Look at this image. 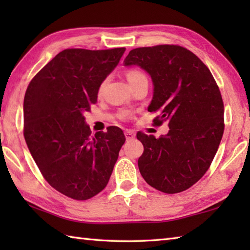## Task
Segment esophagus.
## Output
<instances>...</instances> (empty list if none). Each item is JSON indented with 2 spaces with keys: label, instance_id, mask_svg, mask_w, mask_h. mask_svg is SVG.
<instances>
[{
  "label": "esophagus",
  "instance_id": "34e87169",
  "mask_svg": "<svg viewBox=\"0 0 250 250\" xmlns=\"http://www.w3.org/2000/svg\"><path fill=\"white\" fill-rule=\"evenodd\" d=\"M125 135L126 141H131V140H133L134 137H135V133H134L133 131H131V130L125 131Z\"/></svg>",
  "mask_w": 250,
  "mask_h": 250
}]
</instances>
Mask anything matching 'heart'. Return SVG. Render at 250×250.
I'll use <instances>...</instances> for the list:
<instances>
[{
    "label": "heart",
    "mask_w": 250,
    "mask_h": 250,
    "mask_svg": "<svg viewBox=\"0 0 250 250\" xmlns=\"http://www.w3.org/2000/svg\"><path fill=\"white\" fill-rule=\"evenodd\" d=\"M144 77H146L144 74H143L139 70H135V68H132V70H129L128 72H126V79H128V82L130 83H133L134 82L139 81V79L144 78ZM104 86H105V82H103L102 83H101V86L99 88V92H102L103 91Z\"/></svg>",
    "instance_id": "obj_1"
}]
</instances>
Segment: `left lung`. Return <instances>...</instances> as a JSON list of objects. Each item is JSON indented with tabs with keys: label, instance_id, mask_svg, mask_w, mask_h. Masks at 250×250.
I'll use <instances>...</instances> for the list:
<instances>
[{
	"label": "left lung",
	"instance_id": "left-lung-1",
	"mask_svg": "<svg viewBox=\"0 0 250 250\" xmlns=\"http://www.w3.org/2000/svg\"><path fill=\"white\" fill-rule=\"evenodd\" d=\"M125 65L149 74L153 97L148 111L153 125L167 122V135L136 134L144 146L139 168L148 185L164 193L189 189L209 168L225 130L219 87L203 62L178 45L132 49Z\"/></svg>",
	"mask_w": 250,
	"mask_h": 250
}]
</instances>
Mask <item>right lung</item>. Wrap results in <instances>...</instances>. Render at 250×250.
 I'll use <instances>...</instances> for the list:
<instances>
[{"mask_svg": "<svg viewBox=\"0 0 250 250\" xmlns=\"http://www.w3.org/2000/svg\"><path fill=\"white\" fill-rule=\"evenodd\" d=\"M125 48L59 52L32 78L23 101V135L43 177L68 198L84 201L108 184L125 137L118 126L91 130L83 114Z\"/></svg>", "mask_w": 250, "mask_h": 250, "instance_id": "add662e5", "label": "right lung"}]
</instances>
